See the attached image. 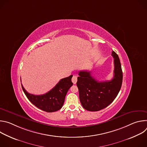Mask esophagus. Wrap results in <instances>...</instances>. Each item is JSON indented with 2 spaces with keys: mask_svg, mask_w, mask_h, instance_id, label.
Returning <instances> with one entry per match:
<instances>
[{
  "mask_svg": "<svg viewBox=\"0 0 147 147\" xmlns=\"http://www.w3.org/2000/svg\"><path fill=\"white\" fill-rule=\"evenodd\" d=\"M71 81H72L73 83L74 84H76V82L77 81V76L76 75H74L71 78Z\"/></svg>",
  "mask_w": 147,
  "mask_h": 147,
  "instance_id": "1",
  "label": "esophagus"
}]
</instances>
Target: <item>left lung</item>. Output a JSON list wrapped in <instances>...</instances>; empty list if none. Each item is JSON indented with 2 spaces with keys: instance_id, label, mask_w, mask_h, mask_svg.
<instances>
[{
  "instance_id": "1",
  "label": "left lung",
  "mask_w": 147,
  "mask_h": 147,
  "mask_svg": "<svg viewBox=\"0 0 147 147\" xmlns=\"http://www.w3.org/2000/svg\"><path fill=\"white\" fill-rule=\"evenodd\" d=\"M114 58V76L110 81H98L88 71L78 73L77 86L82 107L89 111H99L107 108L118 95L122 84L123 72L118 55L112 52Z\"/></svg>"
}]
</instances>
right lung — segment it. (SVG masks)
I'll return each instance as SVG.
<instances>
[{
	"mask_svg": "<svg viewBox=\"0 0 147 147\" xmlns=\"http://www.w3.org/2000/svg\"><path fill=\"white\" fill-rule=\"evenodd\" d=\"M73 75L61 79L57 84L47 93L35 95L28 93L22 84L23 90L29 100L38 108L47 112H56L61 108L65 96L69 88L73 86Z\"/></svg>",
	"mask_w": 147,
	"mask_h": 147,
	"instance_id": "right-lung-1",
	"label": "right lung"
}]
</instances>
